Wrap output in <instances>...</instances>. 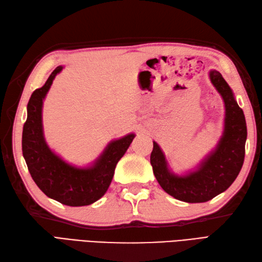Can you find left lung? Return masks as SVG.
Listing matches in <instances>:
<instances>
[{
  "label": "left lung",
  "mask_w": 262,
  "mask_h": 262,
  "mask_svg": "<svg viewBox=\"0 0 262 262\" xmlns=\"http://www.w3.org/2000/svg\"><path fill=\"white\" fill-rule=\"evenodd\" d=\"M209 76L226 109L225 129L216 148L194 171L184 176L170 171L161 148L155 141L150 157L153 173L161 188L176 199L189 203L207 202L226 191L238 177L245 160L247 124L244 111L221 73L212 70Z\"/></svg>",
  "instance_id": "left-lung-1"
}]
</instances>
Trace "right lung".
<instances>
[{
	"instance_id": "1",
	"label": "right lung",
	"mask_w": 262,
	"mask_h": 262,
	"mask_svg": "<svg viewBox=\"0 0 262 262\" xmlns=\"http://www.w3.org/2000/svg\"><path fill=\"white\" fill-rule=\"evenodd\" d=\"M63 67L51 73L46 84L32 93L22 133V151L32 179L44 194L70 207L89 206L103 196L112 181L117 163L129 148L130 133L107 144L103 153L88 168L67 163L49 148L43 135L42 106L52 82Z\"/></svg>"
}]
</instances>
